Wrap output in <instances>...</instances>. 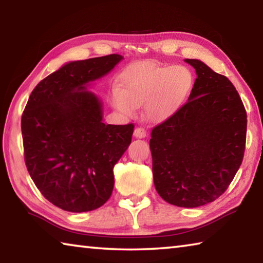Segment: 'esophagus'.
<instances>
[{"mask_svg": "<svg viewBox=\"0 0 263 263\" xmlns=\"http://www.w3.org/2000/svg\"><path fill=\"white\" fill-rule=\"evenodd\" d=\"M133 136H135L136 138H145L146 136H147V132H146V130L144 127H136L135 128V132H133Z\"/></svg>", "mask_w": 263, "mask_h": 263, "instance_id": "obj_1", "label": "esophagus"}]
</instances>
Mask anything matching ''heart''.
I'll use <instances>...</instances> for the list:
<instances>
[{
	"label": "heart",
	"mask_w": 263,
	"mask_h": 263,
	"mask_svg": "<svg viewBox=\"0 0 263 263\" xmlns=\"http://www.w3.org/2000/svg\"><path fill=\"white\" fill-rule=\"evenodd\" d=\"M194 78L184 66H162L153 61H138L124 69L119 89L111 101L125 115L135 114L144 103V115L160 123L174 115L193 89Z\"/></svg>",
	"instance_id": "b5f03b06"
}]
</instances>
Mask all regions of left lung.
Listing matches in <instances>:
<instances>
[{
  "mask_svg": "<svg viewBox=\"0 0 263 263\" xmlns=\"http://www.w3.org/2000/svg\"><path fill=\"white\" fill-rule=\"evenodd\" d=\"M188 102L153 127V179L164 201L181 208L211 203L225 193L242 162L247 114L230 80L201 60Z\"/></svg>",
  "mask_w": 263,
  "mask_h": 263,
  "instance_id": "obj_1",
  "label": "left lung"
}]
</instances>
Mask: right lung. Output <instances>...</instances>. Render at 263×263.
Segmentation results:
<instances>
[{"label": "right lung", "mask_w": 263, "mask_h": 263, "mask_svg": "<svg viewBox=\"0 0 263 263\" xmlns=\"http://www.w3.org/2000/svg\"><path fill=\"white\" fill-rule=\"evenodd\" d=\"M122 59L110 54L68 62L35 86L22 115L31 179L65 211L95 210L112 194L114 167L131 144L135 125H105L101 101L86 84Z\"/></svg>", "instance_id": "1"}]
</instances>
